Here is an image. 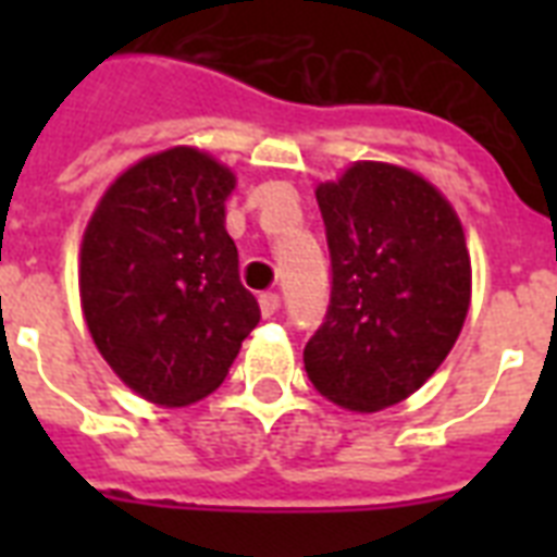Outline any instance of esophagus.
Masks as SVG:
<instances>
[{
  "instance_id": "1",
  "label": "esophagus",
  "mask_w": 557,
  "mask_h": 557,
  "mask_svg": "<svg viewBox=\"0 0 557 557\" xmlns=\"http://www.w3.org/2000/svg\"><path fill=\"white\" fill-rule=\"evenodd\" d=\"M280 309V297L274 295V292H265V295H260V312L265 314V318H271V314L277 312Z\"/></svg>"
}]
</instances>
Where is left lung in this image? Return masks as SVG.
<instances>
[{"label": "left lung", "mask_w": 557, "mask_h": 557, "mask_svg": "<svg viewBox=\"0 0 557 557\" xmlns=\"http://www.w3.org/2000/svg\"><path fill=\"white\" fill-rule=\"evenodd\" d=\"M332 257L323 326L304 349L314 389L352 413L413 396L448 358L471 306V257L440 187L352 161L314 190Z\"/></svg>", "instance_id": "8db88e82"}]
</instances>
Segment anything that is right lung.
Returning <instances> with one entry per match:
<instances>
[{"mask_svg": "<svg viewBox=\"0 0 557 557\" xmlns=\"http://www.w3.org/2000/svg\"><path fill=\"white\" fill-rule=\"evenodd\" d=\"M234 185L205 150L170 147L126 168L83 231V321L112 372L152 405L210 396L260 323L225 231Z\"/></svg>", "mask_w": 557, "mask_h": 557, "instance_id": "obj_1", "label": "right lung"}]
</instances>
